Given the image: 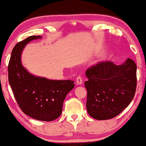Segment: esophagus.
Returning <instances> with one entry per match:
<instances>
[{
    "label": "esophagus",
    "instance_id": "esophagus-1",
    "mask_svg": "<svg viewBox=\"0 0 146 146\" xmlns=\"http://www.w3.org/2000/svg\"><path fill=\"white\" fill-rule=\"evenodd\" d=\"M76 84H78V85H81L82 84V77L80 76H78L76 78Z\"/></svg>",
    "mask_w": 146,
    "mask_h": 146
}]
</instances>
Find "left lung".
<instances>
[{
  "label": "left lung",
  "mask_w": 146,
  "mask_h": 146,
  "mask_svg": "<svg viewBox=\"0 0 146 146\" xmlns=\"http://www.w3.org/2000/svg\"><path fill=\"white\" fill-rule=\"evenodd\" d=\"M134 61L127 58L120 65L111 61L98 62L86 72V108L97 120H108L121 113L134 98L136 89Z\"/></svg>",
  "instance_id": "8db88e82"
}]
</instances>
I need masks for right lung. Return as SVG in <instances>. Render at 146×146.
<instances>
[{
  "mask_svg": "<svg viewBox=\"0 0 146 146\" xmlns=\"http://www.w3.org/2000/svg\"><path fill=\"white\" fill-rule=\"evenodd\" d=\"M41 38L30 36L15 45L8 64V82L19 107L26 115L41 121H52L62 113L63 102L74 88V82L36 76L23 66L24 48L30 41Z\"/></svg>",
  "mask_w": 146,
  "mask_h": 146,
  "instance_id": "right-lung-1",
  "label": "right lung"
}]
</instances>
